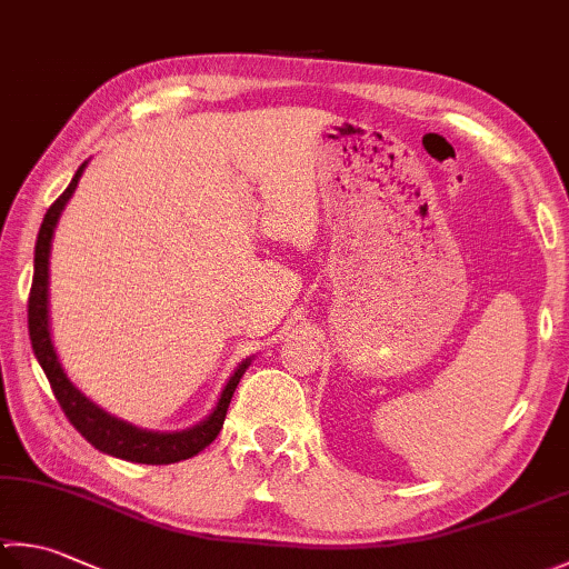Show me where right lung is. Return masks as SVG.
<instances>
[{
  "label": "right lung",
  "mask_w": 569,
  "mask_h": 569,
  "mask_svg": "<svg viewBox=\"0 0 569 569\" xmlns=\"http://www.w3.org/2000/svg\"><path fill=\"white\" fill-rule=\"evenodd\" d=\"M89 163H81L77 176L71 178L69 188L61 192L57 202L47 210L44 222L39 228L37 248H34V280H31V292H29V339L31 349H34V357L39 367L44 369L47 379L57 396L59 406L67 413L73 428L89 441L93 448H99L101 453H109L113 458L131 460V463H146V466H168L178 463V460H186L198 456L202 448L216 441L224 416H228V406L234 389L242 379V373L248 371L252 357L242 359L238 369L230 373L228 383L222 386L220 399L206 418L186 431H146V428H138L133 423L123 421V418H116L109 411H103L101 406H96L89 396H83L73 381L63 371L59 353L53 349L51 341V319H49V257H51V240L53 230H57L59 218L67 202L71 200L73 190L79 186V178L83 176V168Z\"/></svg>",
  "instance_id": "obj_1"
}]
</instances>
